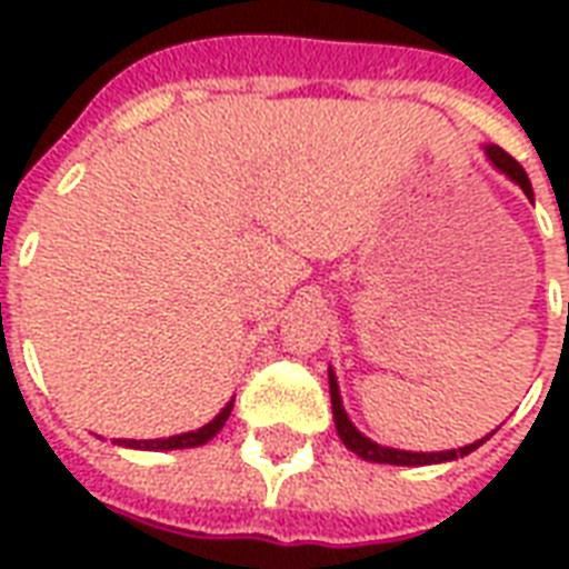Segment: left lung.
I'll return each mask as SVG.
<instances>
[{"mask_svg": "<svg viewBox=\"0 0 569 569\" xmlns=\"http://www.w3.org/2000/svg\"><path fill=\"white\" fill-rule=\"evenodd\" d=\"M485 156L490 159V164H493L496 171L505 173L508 180L517 182L522 191H526V197H535V191H531V182H529V173L522 171V164L513 159V156H508L502 150V147L496 144H487L485 147ZM330 405H333V422H337V433L339 440L346 442V449H351L357 455V458L363 460H372V463H392V467H425V463H442V460H458L463 458V455H469V451H476L481 442L490 437H481V440L469 442V446H460V449H449V451H405V449H389V446H380V442L369 440L363 431H357V425L348 419L346 407H342V396H339V383H337V375H333V369H330Z\"/></svg>", "mask_w": 569, "mask_h": 569, "instance_id": "obj_1", "label": "left lung"}]
</instances>
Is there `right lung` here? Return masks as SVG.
I'll list each match as a JSON object with an SVG mask.
<instances>
[{
	"label": "right lung",
	"mask_w": 569,
	"mask_h": 569,
	"mask_svg": "<svg viewBox=\"0 0 569 569\" xmlns=\"http://www.w3.org/2000/svg\"><path fill=\"white\" fill-rule=\"evenodd\" d=\"M232 401L230 398L227 405L221 407V413L214 416L212 422H206L203 428H197V431H186V433H177V437H168V440H114L118 446L123 449H141V451H173V449H194V446H203L214 437V433L221 431L223 422L230 419V410H232Z\"/></svg>",
	"instance_id": "right-lung-1"
}]
</instances>
